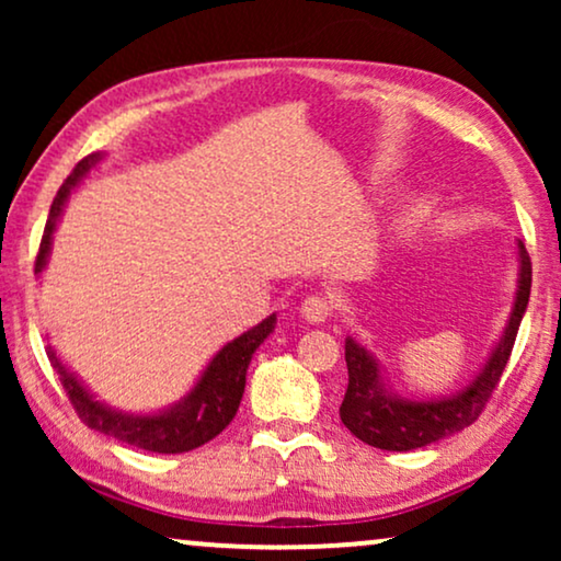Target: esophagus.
<instances>
[{
	"label": "esophagus",
	"instance_id": "34e87169",
	"mask_svg": "<svg viewBox=\"0 0 561 561\" xmlns=\"http://www.w3.org/2000/svg\"><path fill=\"white\" fill-rule=\"evenodd\" d=\"M329 313H332V301H329L327 296H309L306 301L301 304V317L306 321H313V324H319V321H327Z\"/></svg>",
	"mask_w": 561,
	"mask_h": 561
}]
</instances>
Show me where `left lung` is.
<instances>
[{"mask_svg":"<svg viewBox=\"0 0 561 561\" xmlns=\"http://www.w3.org/2000/svg\"><path fill=\"white\" fill-rule=\"evenodd\" d=\"M518 296L516 304H513V313L508 327H505L503 340L495 347L493 357L488 359L485 370L472 380L470 388L455 398L426 403L393 398L382 388L375 359L355 340H347V344H344V359H347L350 382L340 405V419L357 439L378 449L409 451L439 442L449 434L462 432L465 426L480 419L490 396H493L497 382H501L505 365H508L520 319H524L528 296H531V257H528L524 242H518Z\"/></svg>","mask_w":561,"mask_h":561,"instance_id":"obj_1","label":"left lung"}]
</instances>
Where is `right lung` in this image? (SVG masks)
I'll use <instances>...</instances> for the list:
<instances>
[{
    "mask_svg": "<svg viewBox=\"0 0 561 561\" xmlns=\"http://www.w3.org/2000/svg\"><path fill=\"white\" fill-rule=\"evenodd\" d=\"M96 158L99 156L83 158L64 181V186L58 188L56 198H53L41 250H37L35 257V273H41L45 260H48L50 237L60 217V209H64V202L76 183L83 179V173L96 163ZM273 324L275 317H267L263 324H257L250 332L237 336L234 342H229L227 347H221L219 355L204 370L202 380L196 382V388L175 409L158 413V416H127V413L106 409V405L94 401L87 393V388L58 363L56 352L48 350V357L60 375V386H64L73 411L79 413V419L89 428L112 436V439L122 444H129V447L158 451V455H179V451L202 447V444L214 439V436L229 426V421L234 419L237 409H240L250 359L265 336L273 332Z\"/></svg>",
    "mask_w": 561,
    "mask_h": 561,
    "instance_id": "obj_1",
    "label": "right lung"
}]
</instances>
